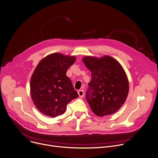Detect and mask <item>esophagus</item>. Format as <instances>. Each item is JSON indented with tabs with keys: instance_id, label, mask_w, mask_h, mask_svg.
Segmentation results:
<instances>
[{
	"instance_id": "obj_1",
	"label": "esophagus",
	"mask_w": 158,
	"mask_h": 158,
	"mask_svg": "<svg viewBox=\"0 0 158 158\" xmlns=\"http://www.w3.org/2000/svg\"><path fill=\"white\" fill-rule=\"evenodd\" d=\"M78 95H79V96L80 97V98H83V97L84 96V90H80L78 92Z\"/></svg>"
}]
</instances>
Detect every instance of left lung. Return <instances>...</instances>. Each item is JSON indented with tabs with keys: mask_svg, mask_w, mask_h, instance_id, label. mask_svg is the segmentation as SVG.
I'll list each match as a JSON object with an SVG mask.
<instances>
[{
	"mask_svg": "<svg viewBox=\"0 0 158 158\" xmlns=\"http://www.w3.org/2000/svg\"><path fill=\"white\" fill-rule=\"evenodd\" d=\"M83 61L92 73L85 95L92 111L99 116L116 113L126 101L129 90L124 69L110 56H87Z\"/></svg>",
	"mask_w": 158,
	"mask_h": 158,
	"instance_id": "left-lung-1",
	"label": "left lung"
}]
</instances>
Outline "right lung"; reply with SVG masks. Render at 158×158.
Here are the masks:
<instances>
[{
	"label": "right lung",
	"instance_id": "right-lung-1",
	"mask_svg": "<svg viewBox=\"0 0 158 158\" xmlns=\"http://www.w3.org/2000/svg\"><path fill=\"white\" fill-rule=\"evenodd\" d=\"M75 60L74 56L54 53L46 56L36 67L30 81L31 96L42 113L51 117L63 114L68 104L79 97L66 76Z\"/></svg>",
	"mask_w": 158,
	"mask_h": 158
}]
</instances>
